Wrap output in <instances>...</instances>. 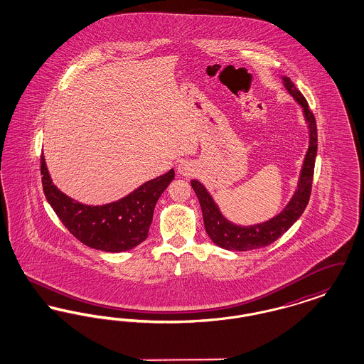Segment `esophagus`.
I'll list each match as a JSON object with an SVG mask.
<instances>
[{
    "mask_svg": "<svg viewBox=\"0 0 364 364\" xmlns=\"http://www.w3.org/2000/svg\"><path fill=\"white\" fill-rule=\"evenodd\" d=\"M177 172L181 176H191L195 172V166L190 161H181L177 166Z\"/></svg>",
    "mask_w": 364,
    "mask_h": 364,
    "instance_id": "34e87169",
    "label": "esophagus"
}]
</instances>
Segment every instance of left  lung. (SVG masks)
I'll use <instances>...</instances> for the list:
<instances>
[{"label":"left lung","instance_id":"1","mask_svg":"<svg viewBox=\"0 0 364 364\" xmlns=\"http://www.w3.org/2000/svg\"><path fill=\"white\" fill-rule=\"evenodd\" d=\"M282 83L288 90V92L294 97V101L300 105L306 122L309 124L310 134L309 150L301 165L297 188L284 210L264 223L248 226L237 225L224 217V214L214 202L213 196L208 193L206 187L200 181L191 180V186L195 191L202 208L203 223L208 237L218 247L229 251H250L276 242L281 235H284L300 218L310 200L315 156L318 150L316 122L306 98L296 88L294 82L289 77L282 76Z\"/></svg>","mask_w":364,"mask_h":364}]
</instances>
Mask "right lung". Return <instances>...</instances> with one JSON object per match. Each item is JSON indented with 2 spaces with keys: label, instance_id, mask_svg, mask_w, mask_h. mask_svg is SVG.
<instances>
[{
  "label": "right lung",
  "instance_id": "1",
  "mask_svg": "<svg viewBox=\"0 0 364 364\" xmlns=\"http://www.w3.org/2000/svg\"><path fill=\"white\" fill-rule=\"evenodd\" d=\"M41 174L45 196L64 226L77 240L106 252L128 251L147 239L156 200L174 178L171 169L116 202L90 206L72 199L53 184L43 154Z\"/></svg>",
  "mask_w": 364,
  "mask_h": 364
}]
</instances>
